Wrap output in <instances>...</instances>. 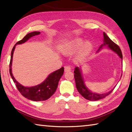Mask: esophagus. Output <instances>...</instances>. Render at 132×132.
Returning <instances> with one entry per match:
<instances>
[{
    "label": "esophagus",
    "instance_id": "obj_1",
    "mask_svg": "<svg viewBox=\"0 0 132 132\" xmlns=\"http://www.w3.org/2000/svg\"><path fill=\"white\" fill-rule=\"evenodd\" d=\"M71 71V68L70 66H66L64 67V72H69Z\"/></svg>",
    "mask_w": 132,
    "mask_h": 132
}]
</instances>
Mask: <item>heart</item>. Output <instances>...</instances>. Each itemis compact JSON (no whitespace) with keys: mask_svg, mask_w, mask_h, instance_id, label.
<instances>
[{"mask_svg":"<svg viewBox=\"0 0 132 132\" xmlns=\"http://www.w3.org/2000/svg\"><path fill=\"white\" fill-rule=\"evenodd\" d=\"M93 48V45L90 41L85 42L82 38H75L72 40L67 41L61 44L59 49L64 55H71L78 50V60H81L87 56Z\"/></svg>","mask_w":132,"mask_h":132,"instance_id":"1","label":"heart"}]
</instances>
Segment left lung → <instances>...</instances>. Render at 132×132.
Wrapping results in <instances>:
<instances>
[{"label":"left lung","instance_id":"1","mask_svg":"<svg viewBox=\"0 0 132 132\" xmlns=\"http://www.w3.org/2000/svg\"><path fill=\"white\" fill-rule=\"evenodd\" d=\"M103 44L101 45L100 46L99 49L97 50V53H99L100 50H102L104 47L106 46L107 48L110 49L112 51L115 53L116 54H117L120 58L121 60V62L122 64V54L121 51V49L120 47L114 43L112 41L107 35L106 34L105 32H103ZM122 76V75H121ZM74 78L75 80V84H76V87L77 88L78 91L79 92V94L82 95V96L85 97L86 99L90 100V101H96L98 100L102 99L108 96V95L110 94L113 89H111L107 92L103 94H97L96 92H94L90 89H89L86 86V84L85 83V80H84V78L83 77V73L82 68L80 66L76 67L74 70Z\"/></svg>","mask_w":132,"mask_h":132}]
</instances>
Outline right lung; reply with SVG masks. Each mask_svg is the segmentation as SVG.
<instances>
[{"label": "right lung", "instance_id": "add662e5", "mask_svg": "<svg viewBox=\"0 0 132 132\" xmlns=\"http://www.w3.org/2000/svg\"><path fill=\"white\" fill-rule=\"evenodd\" d=\"M40 32H33L27 34L21 40L18 41L12 48L11 55V60L10 63V73L13 82L16 84L17 88L19 92L27 99L38 102V101H44L51 97L54 94L57 88L59 80L62 76L64 72V68L62 67L57 70L50 73L43 82L38 85L32 87L24 86L19 83L14 78L12 71V64L13 52L17 45L22 44L27 42L31 37L40 34Z\"/></svg>", "mask_w": 132, "mask_h": 132}]
</instances>
